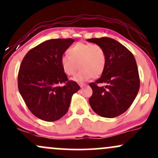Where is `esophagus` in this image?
I'll use <instances>...</instances> for the list:
<instances>
[{"mask_svg": "<svg viewBox=\"0 0 158 158\" xmlns=\"http://www.w3.org/2000/svg\"><path fill=\"white\" fill-rule=\"evenodd\" d=\"M85 85H85V84H82V83L80 84V86H81V88H83V87H84V86H85Z\"/></svg>", "mask_w": 158, "mask_h": 158, "instance_id": "obj_1", "label": "esophagus"}]
</instances>
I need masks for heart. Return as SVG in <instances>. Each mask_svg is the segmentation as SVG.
<instances>
[{
	"instance_id": "b5f03b06",
	"label": "heart",
	"mask_w": 158,
	"mask_h": 158,
	"mask_svg": "<svg viewBox=\"0 0 158 158\" xmlns=\"http://www.w3.org/2000/svg\"><path fill=\"white\" fill-rule=\"evenodd\" d=\"M67 54L61 57V68L67 75L73 76L79 67L81 71L75 77L77 81L99 77L105 68V52L98 44L77 43L67 50Z\"/></svg>"
}]
</instances>
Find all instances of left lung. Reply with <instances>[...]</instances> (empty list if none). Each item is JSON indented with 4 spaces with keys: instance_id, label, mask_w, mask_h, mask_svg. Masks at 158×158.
Segmentation results:
<instances>
[{
    "instance_id": "1",
    "label": "left lung",
    "mask_w": 158,
    "mask_h": 158,
    "mask_svg": "<svg viewBox=\"0 0 158 158\" xmlns=\"http://www.w3.org/2000/svg\"><path fill=\"white\" fill-rule=\"evenodd\" d=\"M87 41L101 46L106 54L102 76L89 84L93 90L90 106L100 116L115 118L130 107L139 92L140 80L136 60L126 47L112 38H91Z\"/></svg>"
}]
</instances>
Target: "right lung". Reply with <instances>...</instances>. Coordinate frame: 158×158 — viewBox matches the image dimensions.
<instances>
[{"mask_svg": "<svg viewBox=\"0 0 158 158\" xmlns=\"http://www.w3.org/2000/svg\"><path fill=\"white\" fill-rule=\"evenodd\" d=\"M72 38L46 40L27 53L18 73V89L30 111L39 119L56 121L68 111L73 94L81 89L61 66ZM64 84V85H61Z\"/></svg>", "mask_w": 158, "mask_h": 158, "instance_id": "add662e5", "label": "right lung"}]
</instances>
